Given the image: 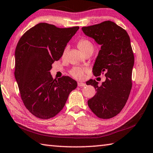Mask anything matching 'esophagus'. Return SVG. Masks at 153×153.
<instances>
[{
  "instance_id": "34e87169",
  "label": "esophagus",
  "mask_w": 153,
  "mask_h": 153,
  "mask_svg": "<svg viewBox=\"0 0 153 153\" xmlns=\"http://www.w3.org/2000/svg\"><path fill=\"white\" fill-rule=\"evenodd\" d=\"M77 85H78V86L79 87H84V86H86V84L85 83H82V82H78Z\"/></svg>"
}]
</instances>
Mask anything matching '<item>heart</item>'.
Instances as JSON below:
<instances>
[{"instance_id": "obj_1", "label": "heart", "mask_w": 153, "mask_h": 153, "mask_svg": "<svg viewBox=\"0 0 153 153\" xmlns=\"http://www.w3.org/2000/svg\"><path fill=\"white\" fill-rule=\"evenodd\" d=\"M77 46H78V48L80 49V50L84 53V54H86V53L88 52H93L94 50V45L93 44V43L86 38H83L79 39L78 41V42H77ZM68 50H69V47L66 46L63 50V53H62V56H63L66 55ZM70 73H71V76L75 77V78L78 79H82L84 78V69H82L80 67H74L71 70Z\"/></svg>"}]
</instances>
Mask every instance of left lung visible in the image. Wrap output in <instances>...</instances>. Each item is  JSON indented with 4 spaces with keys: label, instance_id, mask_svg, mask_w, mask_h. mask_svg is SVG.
Here are the masks:
<instances>
[{
    "label": "left lung",
    "instance_id": "1",
    "mask_svg": "<svg viewBox=\"0 0 153 153\" xmlns=\"http://www.w3.org/2000/svg\"><path fill=\"white\" fill-rule=\"evenodd\" d=\"M82 29L101 45L93 68L94 76L105 72L106 77L100 86L94 79L86 82L97 91L88 101V105L97 117L108 119L123 110L131 90L134 55L129 36L125 29L109 20Z\"/></svg>",
    "mask_w": 153,
    "mask_h": 153
}]
</instances>
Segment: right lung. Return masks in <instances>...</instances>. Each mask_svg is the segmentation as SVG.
I'll return each mask as SVG.
<instances>
[{"label":"right lung","instance_id":"obj_1","mask_svg":"<svg viewBox=\"0 0 153 153\" xmlns=\"http://www.w3.org/2000/svg\"><path fill=\"white\" fill-rule=\"evenodd\" d=\"M78 29L39 23L26 31L17 44L14 74L24 105L36 117H54L76 88V80L69 76L53 79L50 71Z\"/></svg>","mask_w":153,"mask_h":153}]
</instances>
